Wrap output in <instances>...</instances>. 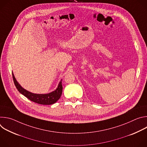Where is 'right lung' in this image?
I'll use <instances>...</instances> for the list:
<instances>
[{
	"label": "right lung",
	"mask_w": 147,
	"mask_h": 147,
	"mask_svg": "<svg viewBox=\"0 0 147 147\" xmlns=\"http://www.w3.org/2000/svg\"><path fill=\"white\" fill-rule=\"evenodd\" d=\"M13 78L14 81V85L17 88V90L26 97H27L30 100L38 104L41 105H52L56 102L59 98H60L62 90H63V86L61 84V80L59 83V85L57 88L53 91L45 94H34L28 91H27L24 88H23L21 86L19 83L17 81L13 73H12Z\"/></svg>",
	"instance_id": "right-lung-1"
}]
</instances>
